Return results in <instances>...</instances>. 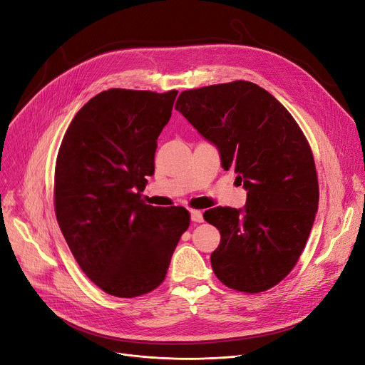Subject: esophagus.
Masks as SVG:
<instances>
[{
    "instance_id": "obj_1",
    "label": "esophagus",
    "mask_w": 365,
    "mask_h": 365,
    "mask_svg": "<svg viewBox=\"0 0 365 365\" xmlns=\"http://www.w3.org/2000/svg\"><path fill=\"white\" fill-rule=\"evenodd\" d=\"M191 220L192 222H202L204 220V217H202V213L200 212V210H191Z\"/></svg>"
}]
</instances>
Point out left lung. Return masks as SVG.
I'll return each mask as SVG.
<instances>
[{
    "instance_id": "left-lung-1",
    "label": "left lung",
    "mask_w": 365,
    "mask_h": 365,
    "mask_svg": "<svg viewBox=\"0 0 365 365\" xmlns=\"http://www.w3.org/2000/svg\"><path fill=\"white\" fill-rule=\"evenodd\" d=\"M176 110L247 191L243 209L204 213L220 232L210 257L216 277L247 294L273 288L297 264L318 212V176L303 131L270 92L245 81L185 91Z\"/></svg>"
}]
</instances>
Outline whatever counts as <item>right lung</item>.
<instances>
[{
    "label": "right lung",
    "instance_id": "right-lung-1",
    "mask_svg": "<svg viewBox=\"0 0 365 365\" xmlns=\"http://www.w3.org/2000/svg\"><path fill=\"white\" fill-rule=\"evenodd\" d=\"M178 91L108 89L71 120L55 167V213L85 274L104 292L133 298L164 282L189 227L183 207L141 200L156 140Z\"/></svg>",
    "mask_w": 365,
    "mask_h": 365
}]
</instances>
